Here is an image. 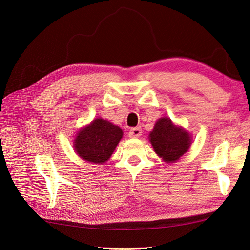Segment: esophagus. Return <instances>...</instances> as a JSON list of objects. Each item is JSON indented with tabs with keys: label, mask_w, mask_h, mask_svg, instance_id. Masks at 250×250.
<instances>
[{
	"label": "esophagus",
	"mask_w": 250,
	"mask_h": 250,
	"mask_svg": "<svg viewBox=\"0 0 250 250\" xmlns=\"http://www.w3.org/2000/svg\"><path fill=\"white\" fill-rule=\"evenodd\" d=\"M142 135V128L141 127H135L129 131V137L130 138H140Z\"/></svg>",
	"instance_id": "obj_1"
}]
</instances>
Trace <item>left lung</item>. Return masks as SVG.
Segmentation results:
<instances>
[{
  "instance_id": "left-lung-1",
  "label": "left lung",
  "mask_w": 250,
  "mask_h": 250,
  "mask_svg": "<svg viewBox=\"0 0 250 250\" xmlns=\"http://www.w3.org/2000/svg\"><path fill=\"white\" fill-rule=\"evenodd\" d=\"M149 141L156 154L166 163H175L191 146V135L183 127L174 125L171 119L163 117L156 121Z\"/></svg>"
}]
</instances>
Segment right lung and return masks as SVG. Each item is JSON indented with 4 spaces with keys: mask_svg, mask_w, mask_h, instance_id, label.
<instances>
[{
    "mask_svg": "<svg viewBox=\"0 0 250 250\" xmlns=\"http://www.w3.org/2000/svg\"><path fill=\"white\" fill-rule=\"evenodd\" d=\"M122 137L123 131L119 126L98 118L78 132L74 148L82 160L103 164L109 160Z\"/></svg>",
    "mask_w": 250,
    "mask_h": 250,
    "instance_id": "right-lung-1",
    "label": "right lung"
}]
</instances>
